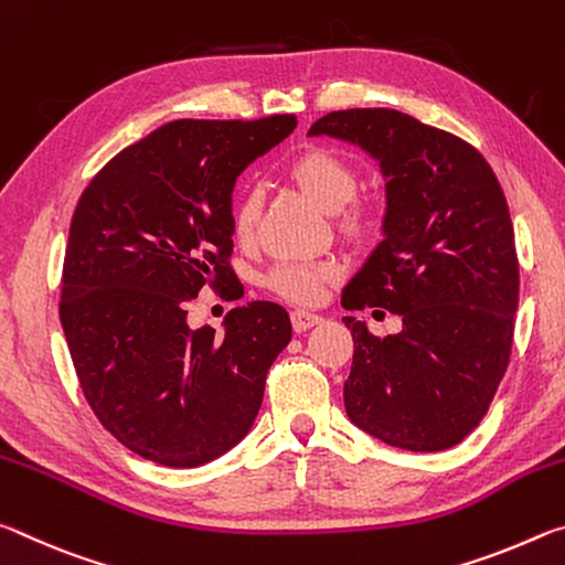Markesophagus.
I'll use <instances>...</instances> for the list:
<instances>
[{"label": "esophagus", "instance_id": "1", "mask_svg": "<svg viewBox=\"0 0 565 565\" xmlns=\"http://www.w3.org/2000/svg\"><path fill=\"white\" fill-rule=\"evenodd\" d=\"M323 317L321 313H313V311H306V309H294L291 311V323H294V331H309L311 327H317L321 323Z\"/></svg>", "mask_w": 565, "mask_h": 565}]
</instances>
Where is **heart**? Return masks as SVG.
I'll use <instances>...</instances> for the list:
<instances>
[{"label": "heart", "mask_w": 565, "mask_h": 565, "mask_svg": "<svg viewBox=\"0 0 565 565\" xmlns=\"http://www.w3.org/2000/svg\"><path fill=\"white\" fill-rule=\"evenodd\" d=\"M289 177L306 194L317 199L323 209L337 212L341 232L363 234L371 226L366 204L356 199L359 171L339 151L327 147H311L301 151L299 157L291 159ZM262 204L264 196L259 186L246 184L238 189L232 209V228L242 244H248L254 238L256 226H259ZM333 279H337V266L331 262L284 259L266 271L264 284L289 301L317 303Z\"/></svg>", "instance_id": "1"}]
</instances>
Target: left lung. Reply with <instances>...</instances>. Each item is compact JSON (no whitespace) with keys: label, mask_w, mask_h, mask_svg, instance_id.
<instances>
[{"label":"left lung","mask_w":565,"mask_h":565,"mask_svg":"<svg viewBox=\"0 0 565 565\" xmlns=\"http://www.w3.org/2000/svg\"><path fill=\"white\" fill-rule=\"evenodd\" d=\"M374 157L386 181V238L341 296L388 309L404 329L353 339L349 418L406 451H444L481 424L509 369L519 256L503 189L481 151L396 109L331 111L311 124Z\"/></svg>","instance_id":"8db88e82"}]
</instances>
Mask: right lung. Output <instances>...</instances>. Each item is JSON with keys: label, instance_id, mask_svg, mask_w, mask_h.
Here are the masks:
<instances>
[{"label": "right lung", "instance_id": "right-lung-1", "mask_svg": "<svg viewBox=\"0 0 565 565\" xmlns=\"http://www.w3.org/2000/svg\"><path fill=\"white\" fill-rule=\"evenodd\" d=\"M294 127V114L169 121L109 159L76 202L62 329L87 404L147 461L202 466L242 441L291 341L274 301L236 306L224 337L189 329L186 309L204 286L236 289L234 181Z\"/></svg>", "mask_w": 565, "mask_h": 565}]
</instances>
